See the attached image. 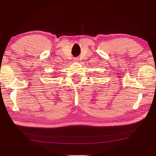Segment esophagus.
Wrapping results in <instances>:
<instances>
[{
  "label": "esophagus",
  "instance_id": "1",
  "mask_svg": "<svg viewBox=\"0 0 156 156\" xmlns=\"http://www.w3.org/2000/svg\"><path fill=\"white\" fill-rule=\"evenodd\" d=\"M78 58H73V62H78Z\"/></svg>",
  "mask_w": 156,
  "mask_h": 156
}]
</instances>
